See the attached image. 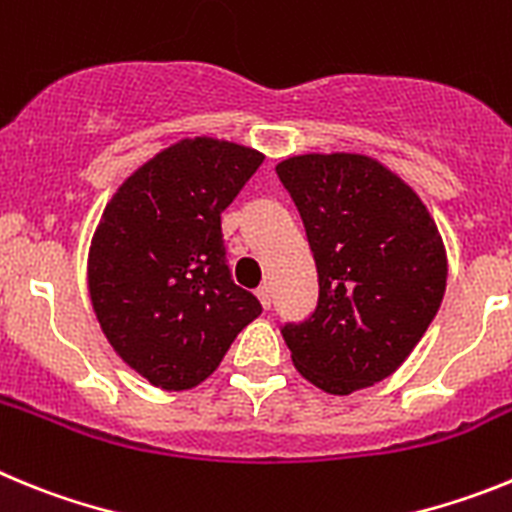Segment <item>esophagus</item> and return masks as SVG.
I'll return each instance as SVG.
<instances>
[{"mask_svg":"<svg viewBox=\"0 0 512 512\" xmlns=\"http://www.w3.org/2000/svg\"><path fill=\"white\" fill-rule=\"evenodd\" d=\"M256 297L261 300L264 310H269V307H271V287H269V284H261V287L256 289Z\"/></svg>","mask_w":512,"mask_h":512,"instance_id":"34e87169","label":"esophagus"}]
</instances>
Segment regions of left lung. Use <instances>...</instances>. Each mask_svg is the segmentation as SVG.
Instances as JSON below:
<instances>
[{"instance_id":"8db88e82","label":"left lung","mask_w":512,"mask_h":512,"mask_svg":"<svg viewBox=\"0 0 512 512\" xmlns=\"http://www.w3.org/2000/svg\"><path fill=\"white\" fill-rule=\"evenodd\" d=\"M318 266V305L284 323L297 372L330 395L390 377L446 292V251L418 194L359 153H307L277 166Z\"/></svg>"}]
</instances>
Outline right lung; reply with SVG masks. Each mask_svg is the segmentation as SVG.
I'll list each match as a JSON object with an SVG mask.
<instances>
[{"label": "right lung", "instance_id": "add662e5", "mask_svg": "<svg viewBox=\"0 0 512 512\" xmlns=\"http://www.w3.org/2000/svg\"><path fill=\"white\" fill-rule=\"evenodd\" d=\"M264 156L215 138L182 140L125 179L89 248V295L125 364L161 390L215 372L261 302L233 282L223 215Z\"/></svg>", "mask_w": 512, "mask_h": 512}]
</instances>
